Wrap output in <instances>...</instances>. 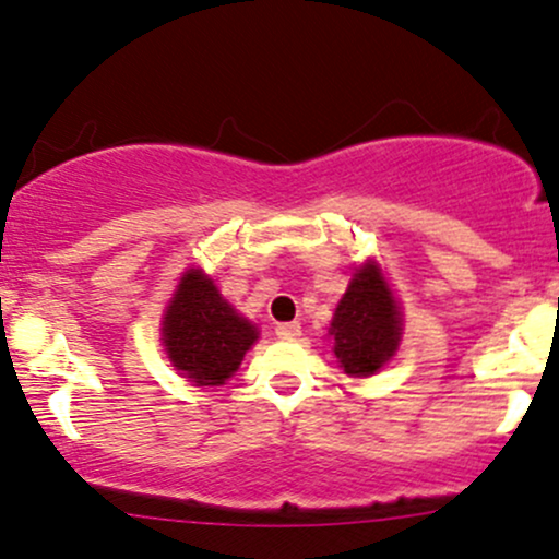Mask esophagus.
<instances>
[{
  "label": "esophagus",
  "mask_w": 559,
  "mask_h": 559,
  "mask_svg": "<svg viewBox=\"0 0 559 559\" xmlns=\"http://www.w3.org/2000/svg\"><path fill=\"white\" fill-rule=\"evenodd\" d=\"M277 337H282V341H296V337L300 335V324L298 322H285V324H280L277 330Z\"/></svg>",
  "instance_id": "obj_1"
}]
</instances>
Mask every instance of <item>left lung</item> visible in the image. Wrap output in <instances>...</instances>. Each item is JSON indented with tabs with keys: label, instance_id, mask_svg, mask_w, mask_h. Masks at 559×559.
<instances>
[{
	"label": "left lung",
	"instance_id": "left-lung-1",
	"mask_svg": "<svg viewBox=\"0 0 559 559\" xmlns=\"http://www.w3.org/2000/svg\"><path fill=\"white\" fill-rule=\"evenodd\" d=\"M332 350L343 372L369 378L396 354L401 337L399 306L374 263L359 269L330 324Z\"/></svg>",
	"mask_w": 559,
	"mask_h": 559
}]
</instances>
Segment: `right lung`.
<instances>
[{
  "label": "right lung",
  "mask_w": 559,
  "mask_h": 559,
  "mask_svg": "<svg viewBox=\"0 0 559 559\" xmlns=\"http://www.w3.org/2000/svg\"><path fill=\"white\" fill-rule=\"evenodd\" d=\"M259 332L218 296L200 269H190L177 287L163 322L168 359L198 385H222L240 367Z\"/></svg>",
  "instance_id": "1"
}]
</instances>
